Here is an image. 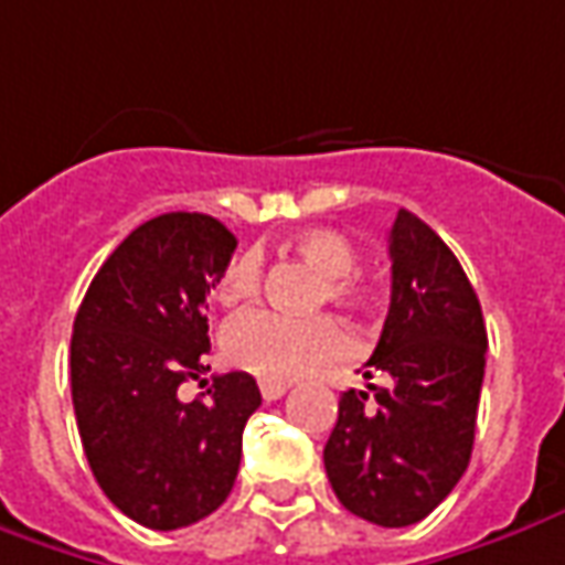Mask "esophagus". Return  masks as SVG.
Listing matches in <instances>:
<instances>
[{"instance_id":"obj_1","label":"esophagus","mask_w":565,"mask_h":565,"mask_svg":"<svg viewBox=\"0 0 565 565\" xmlns=\"http://www.w3.org/2000/svg\"><path fill=\"white\" fill-rule=\"evenodd\" d=\"M259 393L266 402H275V398H281L287 393V383H275V380H259Z\"/></svg>"}]
</instances>
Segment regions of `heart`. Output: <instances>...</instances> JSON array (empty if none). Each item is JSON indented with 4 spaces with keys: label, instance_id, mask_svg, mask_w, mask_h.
I'll return each instance as SVG.
<instances>
[{
    "label": "heart",
    "instance_id": "heart-1",
    "mask_svg": "<svg viewBox=\"0 0 565 565\" xmlns=\"http://www.w3.org/2000/svg\"><path fill=\"white\" fill-rule=\"evenodd\" d=\"M294 250L324 275L321 299H333L340 306H355L364 297V284L352 275L359 266V253L349 237L331 228H312L294 237ZM263 284V253L244 250L234 256L218 275L216 299L222 306H237L259 294ZM352 349L347 324L333 315L294 318V315L250 309L232 318L222 328V352L225 359L250 371L259 380H297L312 367L340 362Z\"/></svg>",
    "mask_w": 565,
    "mask_h": 565
}]
</instances>
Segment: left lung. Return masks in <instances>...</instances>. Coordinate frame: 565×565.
<instances>
[{
	"mask_svg": "<svg viewBox=\"0 0 565 565\" xmlns=\"http://www.w3.org/2000/svg\"><path fill=\"white\" fill-rule=\"evenodd\" d=\"M390 259V315L364 371L386 383L340 395L324 470L349 513L402 529L439 508L470 463L489 337L473 284L424 218L398 210Z\"/></svg>",
	"mask_w": 565,
	"mask_h": 565,
	"instance_id": "1",
	"label": "left lung"
}]
</instances>
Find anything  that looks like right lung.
<instances>
[{"instance_id":"1","label":"right lung","mask_w":565,"mask_h":565,"mask_svg":"<svg viewBox=\"0 0 565 565\" xmlns=\"http://www.w3.org/2000/svg\"><path fill=\"white\" fill-rule=\"evenodd\" d=\"M234 234L203 213H163L122 241L73 321L71 393L102 492L145 529L172 532L222 508L244 427L263 395L250 374L213 377L203 398L179 386L210 364L206 294L232 263Z\"/></svg>"}]
</instances>
